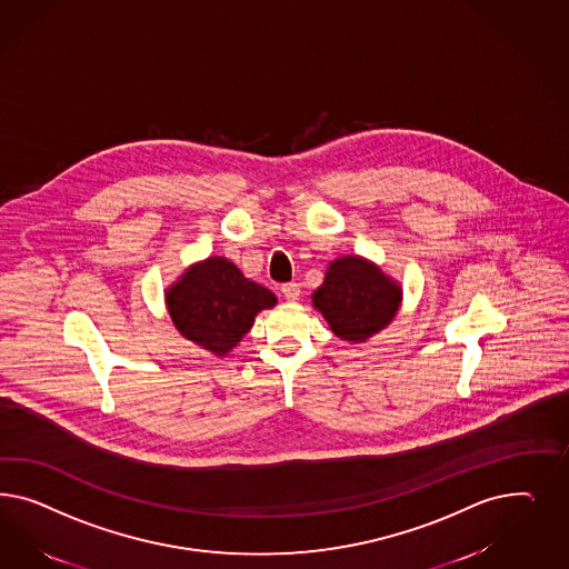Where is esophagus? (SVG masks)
<instances>
[{
    "label": "esophagus",
    "instance_id": "obj_1",
    "mask_svg": "<svg viewBox=\"0 0 569 569\" xmlns=\"http://www.w3.org/2000/svg\"><path fill=\"white\" fill-rule=\"evenodd\" d=\"M281 293H283V298H286L288 302H296V300L300 298V286H298V283H286V286L281 288Z\"/></svg>",
    "mask_w": 569,
    "mask_h": 569
}]
</instances>
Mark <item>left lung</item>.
I'll list each match as a JSON object with an SVG mask.
<instances>
[{
    "mask_svg": "<svg viewBox=\"0 0 569 569\" xmlns=\"http://www.w3.org/2000/svg\"><path fill=\"white\" fill-rule=\"evenodd\" d=\"M402 302V286L373 260L346 254L329 262L323 283L312 293V307L345 342L362 345L388 328Z\"/></svg>",
    "mask_w": 569,
    "mask_h": 569,
    "instance_id": "obj_1",
    "label": "left lung"
}]
</instances>
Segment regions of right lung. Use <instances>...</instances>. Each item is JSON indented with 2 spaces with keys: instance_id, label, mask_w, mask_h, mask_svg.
I'll list each match as a JSON object with an SVG mask.
<instances>
[{
  "instance_id": "add662e5",
  "label": "right lung",
  "mask_w": 569,
  "mask_h": 569,
  "mask_svg": "<svg viewBox=\"0 0 569 569\" xmlns=\"http://www.w3.org/2000/svg\"><path fill=\"white\" fill-rule=\"evenodd\" d=\"M172 326L214 357L229 355L254 326L260 310L273 309L276 293L243 277L224 257L190 264L164 290Z\"/></svg>"
}]
</instances>
